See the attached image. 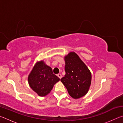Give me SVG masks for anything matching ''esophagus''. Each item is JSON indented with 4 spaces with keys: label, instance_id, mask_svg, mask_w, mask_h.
I'll return each instance as SVG.
<instances>
[{
    "label": "esophagus",
    "instance_id": "34e87169",
    "mask_svg": "<svg viewBox=\"0 0 123 123\" xmlns=\"http://www.w3.org/2000/svg\"><path fill=\"white\" fill-rule=\"evenodd\" d=\"M57 76L59 77V78L61 79L62 78V75L61 74H57Z\"/></svg>",
    "mask_w": 123,
    "mask_h": 123
}]
</instances>
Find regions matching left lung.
I'll return each mask as SVG.
<instances>
[{
	"label": "left lung",
	"instance_id": "obj_1",
	"mask_svg": "<svg viewBox=\"0 0 123 123\" xmlns=\"http://www.w3.org/2000/svg\"><path fill=\"white\" fill-rule=\"evenodd\" d=\"M64 61L66 75L61 81L70 96L74 99H79L88 92L91 84V73L74 52H70L66 55Z\"/></svg>",
	"mask_w": 123,
	"mask_h": 123
}]
</instances>
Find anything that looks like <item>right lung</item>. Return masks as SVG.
I'll return each instance as SVG.
<instances>
[{
	"instance_id": "right-lung-1",
	"label": "right lung",
	"mask_w": 123,
	"mask_h": 123,
	"mask_svg": "<svg viewBox=\"0 0 123 123\" xmlns=\"http://www.w3.org/2000/svg\"><path fill=\"white\" fill-rule=\"evenodd\" d=\"M29 86L39 96L44 97L50 92L60 78L53 74L50 67L43 61L37 62L28 76Z\"/></svg>"
}]
</instances>
